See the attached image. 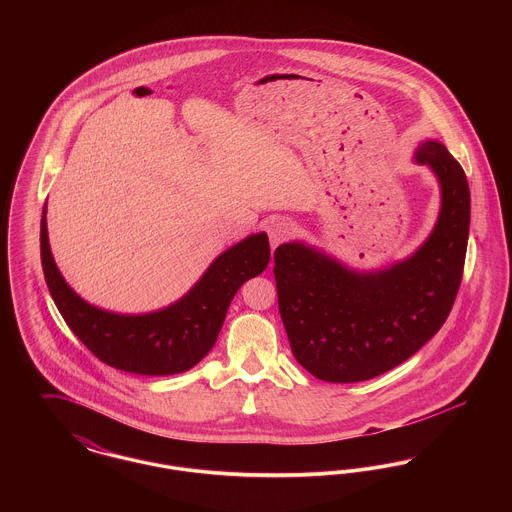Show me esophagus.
I'll return each mask as SVG.
<instances>
[{"label":"esophagus","instance_id":"esophagus-1","mask_svg":"<svg viewBox=\"0 0 512 512\" xmlns=\"http://www.w3.org/2000/svg\"><path fill=\"white\" fill-rule=\"evenodd\" d=\"M268 238H270V245L278 247L282 242H286L292 236L293 226L292 222L286 219L270 220L267 228Z\"/></svg>","mask_w":512,"mask_h":512}]
</instances>
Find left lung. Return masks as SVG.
Segmentation results:
<instances>
[{
    "label": "left lung",
    "mask_w": 512,
    "mask_h": 512,
    "mask_svg": "<svg viewBox=\"0 0 512 512\" xmlns=\"http://www.w3.org/2000/svg\"><path fill=\"white\" fill-rule=\"evenodd\" d=\"M414 161L438 176L441 209L428 240L405 261L357 272L290 242L274 251L278 309L297 363L318 380L363 382L401 365L436 336L463 280L470 190L459 161L436 140Z\"/></svg>",
    "instance_id": "left-lung-1"
}]
</instances>
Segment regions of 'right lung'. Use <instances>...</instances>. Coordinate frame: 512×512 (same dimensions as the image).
I'll use <instances>...</instances> for the list:
<instances>
[{
    "label": "right lung",
    "instance_id": "1",
    "mask_svg": "<svg viewBox=\"0 0 512 512\" xmlns=\"http://www.w3.org/2000/svg\"><path fill=\"white\" fill-rule=\"evenodd\" d=\"M40 253L49 293L76 338L105 365L144 376L180 374L197 365L219 338L232 297L270 261L267 234H251L219 255L176 303L146 315H119L86 303L65 282L49 249L46 207Z\"/></svg>",
    "mask_w": 512,
    "mask_h": 512
}]
</instances>
